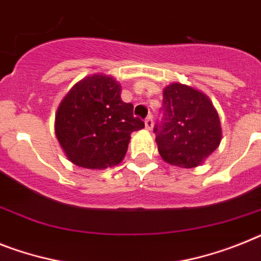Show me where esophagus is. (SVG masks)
Instances as JSON below:
<instances>
[{
    "instance_id": "obj_1",
    "label": "esophagus",
    "mask_w": 261,
    "mask_h": 261,
    "mask_svg": "<svg viewBox=\"0 0 261 261\" xmlns=\"http://www.w3.org/2000/svg\"><path fill=\"white\" fill-rule=\"evenodd\" d=\"M144 126H146V128H147V130H151V128L154 127V119H152V117H151V115L144 119Z\"/></svg>"
}]
</instances>
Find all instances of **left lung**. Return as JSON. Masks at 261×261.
<instances>
[{
    "label": "left lung",
    "instance_id": "8db88e82",
    "mask_svg": "<svg viewBox=\"0 0 261 261\" xmlns=\"http://www.w3.org/2000/svg\"><path fill=\"white\" fill-rule=\"evenodd\" d=\"M163 117L155 141L164 162L181 168L200 166L218 148L222 127L207 95L187 85L171 83L163 91Z\"/></svg>",
    "mask_w": 261,
    "mask_h": 261
}]
</instances>
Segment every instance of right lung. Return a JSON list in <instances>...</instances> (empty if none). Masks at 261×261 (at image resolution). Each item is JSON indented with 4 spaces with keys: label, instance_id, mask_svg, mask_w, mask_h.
Instances as JSON below:
<instances>
[{
    "label": "right lung",
    "instance_id": "right-lung-1",
    "mask_svg": "<svg viewBox=\"0 0 261 261\" xmlns=\"http://www.w3.org/2000/svg\"><path fill=\"white\" fill-rule=\"evenodd\" d=\"M113 76L94 74L75 83L56 115V135L71 163L90 170L117 166L126 155L133 131L144 122L134 106L120 99Z\"/></svg>",
    "mask_w": 261,
    "mask_h": 261
}]
</instances>
